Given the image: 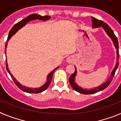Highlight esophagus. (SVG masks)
Masks as SVG:
<instances>
[{
  "label": "esophagus",
  "instance_id": "1",
  "mask_svg": "<svg viewBox=\"0 0 121 121\" xmlns=\"http://www.w3.org/2000/svg\"><path fill=\"white\" fill-rule=\"evenodd\" d=\"M74 61V57L72 56H70L67 59V62L68 64H72L73 63V62Z\"/></svg>",
  "mask_w": 121,
  "mask_h": 121
}]
</instances>
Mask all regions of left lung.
I'll list each match as a JSON object with an SVG mask.
<instances>
[{"label": "left lung", "instance_id": "left-lung-1", "mask_svg": "<svg viewBox=\"0 0 121 121\" xmlns=\"http://www.w3.org/2000/svg\"><path fill=\"white\" fill-rule=\"evenodd\" d=\"M91 20H92V27L93 28H98L100 27V26H102L104 28V30H105V31L106 32V33L108 35V36L110 37L112 39V41H113V43H114V45L116 47V50H117V59L119 58V44H118V40H117V37L115 36V33L113 31V30H112L110 26L107 24L106 23H105L104 22H103L102 21H100V20H98V19H96V18L93 17H91ZM119 66V61L117 60V62L116 64V65L115 67L114 68L113 70L112 71V73H111L110 78L108 79L107 81L105 82H104V84H102V85H100V86H98V87H96V88H93V89L91 90H85L83 89L82 88H81V86H79L76 84V83L75 82V76H76L77 74V71H76V68L75 67V71L73 74H71V76L69 78V82H70V85L72 86V88L74 90L80 93L84 94V95H90V94H93L96 93L98 92V91H102L103 90H104L105 88H106L110 84L111 82L112 81V79H113V76H115V72H116V70H117V67Z\"/></svg>", "mask_w": 121, "mask_h": 121}]
</instances>
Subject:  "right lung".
Segmentation results:
<instances>
[{
    "mask_svg": "<svg viewBox=\"0 0 121 121\" xmlns=\"http://www.w3.org/2000/svg\"><path fill=\"white\" fill-rule=\"evenodd\" d=\"M51 18V17L50 16H40L39 14H32L31 15H29L28 16L26 17V18L23 19V20L21 21L20 22H19L18 23H17L16 24L14 25L13 28L11 29L9 33V35H8V39H7V40L6 42V44H5V48H6L7 47V44H8V42L9 39H11V37H12L14 35H15L16 32L17 31L19 30L21 28L23 27V26H25L26 23L28 22L31 21H34V20H36V19H39L40 21H48L49 19ZM5 53H6V50H5ZM59 67H56V68H54L53 71H51V73L48 74V75L47 76V81L45 82V84L44 85H43L42 86L39 87V88H28V87H26V86H23V85H22L21 84H19V82L17 81L14 78L13 76L11 74V73L9 71V70L8 69V63H7V60L6 59V70L9 73V74H10L11 77L13 79V81L14 82L15 84L17 85V86L19 87L21 90H22L23 91H25V92L28 93H41L43 91H45V90H47L48 87V86L50 85V83H51V81H52V79H53V75L54 72L56 70H57V68Z\"/></svg>",
    "mask_w": 121,
    "mask_h": 121,
    "instance_id": "1",
    "label": "right lung"
}]
</instances>
